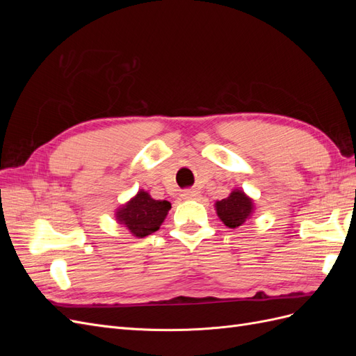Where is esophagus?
I'll list each match as a JSON object with an SVG mask.
<instances>
[{
  "instance_id": "obj_1",
  "label": "esophagus",
  "mask_w": 356,
  "mask_h": 356,
  "mask_svg": "<svg viewBox=\"0 0 356 356\" xmlns=\"http://www.w3.org/2000/svg\"><path fill=\"white\" fill-rule=\"evenodd\" d=\"M181 196H182V199H187V200L196 199L199 196V191H196V190H184V191H182Z\"/></svg>"
}]
</instances>
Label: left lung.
Wrapping results in <instances>:
<instances>
[{"instance_id":"obj_1","label":"left lung","mask_w":356,"mask_h":356,"mask_svg":"<svg viewBox=\"0 0 356 356\" xmlns=\"http://www.w3.org/2000/svg\"><path fill=\"white\" fill-rule=\"evenodd\" d=\"M218 217L230 229L242 225L252 212V200L243 191L234 190L229 197L215 203Z\"/></svg>"}]
</instances>
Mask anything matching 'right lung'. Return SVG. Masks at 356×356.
Here are the masks:
<instances>
[{
  "instance_id": "obj_1",
  "label": "right lung",
  "mask_w": 356,
  "mask_h": 356,
  "mask_svg": "<svg viewBox=\"0 0 356 356\" xmlns=\"http://www.w3.org/2000/svg\"><path fill=\"white\" fill-rule=\"evenodd\" d=\"M169 209L170 203L168 200H154L147 191L141 190L115 215L118 222L124 224L134 236L144 238L159 230Z\"/></svg>"
}]
</instances>
